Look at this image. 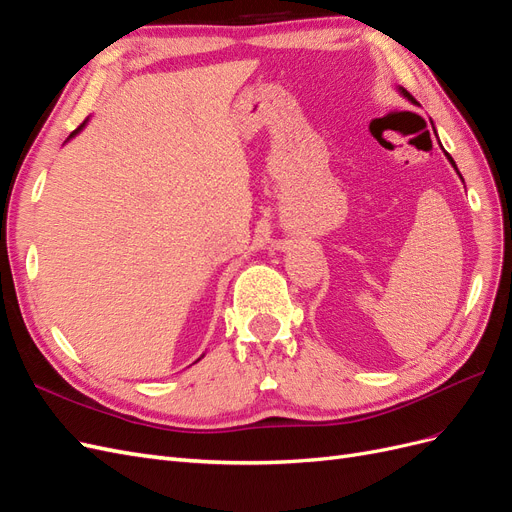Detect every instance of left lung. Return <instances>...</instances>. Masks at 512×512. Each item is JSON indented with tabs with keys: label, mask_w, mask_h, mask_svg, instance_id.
<instances>
[{
	"label": "left lung",
	"mask_w": 512,
	"mask_h": 512,
	"mask_svg": "<svg viewBox=\"0 0 512 512\" xmlns=\"http://www.w3.org/2000/svg\"><path fill=\"white\" fill-rule=\"evenodd\" d=\"M397 91H399V94H401V96H404V98H406V100H410V102H414V98H412V96H410V94H408V91H406V89H404V87H397ZM444 156H446V160H448V162H451V166H453V168H455V170H457V175H459V168H457V164H455V160H453V158H451V156H448V153H446V151H444ZM459 177H461V175H459ZM461 181H463V177H461Z\"/></svg>",
	"instance_id": "obj_1"
}]
</instances>
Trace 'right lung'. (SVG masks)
Here are the masks:
<instances>
[{
	"label": "right lung",
	"mask_w": 512,
	"mask_h": 512,
	"mask_svg": "<svg viewBox=\"0 0 512 512\" xmlns=\"http://www.w3.org/2000/svg\"><path fill=\"white\" fill-rule=\"evenodd\" d=\"M87 121H89V119H85V121H83V123H81V126H79V128H76V130H74V132H72V134H70V136H68V141H70V138H74V136H76V134H79V132H81V130H83V128H85V126H87ZM68 141H66V143H68Z\"/></svg>",
	"instance_id": "obj_1"
}]
</instances>
